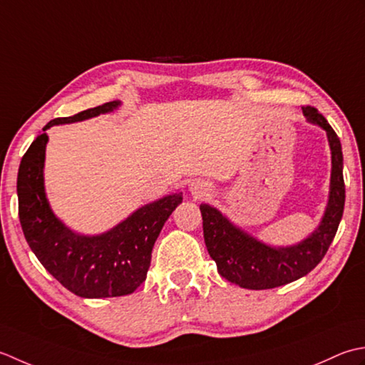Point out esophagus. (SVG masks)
Listing matches in <instances>:
<instances>
[{
    "mask_svg": "<svg viewBox=\"0 0 365 365\" xmlns=\"http://www.w3.org/2000/svg\"><path fill=\"white\" fill-rule=\"evenodd\" d=\"M190 192H192V195L195 197V198L203 197L205 193H206V185L202 184V182H193L190 185Z\"/></svg>",
    "mask_w": 365,
    "mask_h": 365,
    "instance_id": "1",
    "label": "esophagus"
}]
</instances>
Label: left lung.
Here are the masks:
<instances>
[{
    "instance_id": "1",
    "label": "left lung",
    "mask_w": 365,
    "mask_h": 365,
    "mask_svg": "<svg viewBox=\"0 0 365 365\" xmlns=\"http://www.w3.org/2000/svg\"><path fill=\"white\" fill-rule=\"evenodd\" d=\"M304 115L328 133L332 153L329 203L317 232L293 247L274 249L233 227L215 207L202 205L203 236L217 271L228 282L249 289L287 285L309 274L322 262L337 233L345 206L344 155L337 133L315 107L304 106Z\"/></svg>"
}]
</instances>
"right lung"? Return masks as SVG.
Instances as JSON below:
<instances>
[{
	"instance_id": "right-lung-1",
	"label": "right lung",
	"mask_w": 365,
	"mask_h": 365,
	"mask_svg": "<svg viewBox=\"0 0 365 365\" xmlns=\"http://www.w3.org/2000/svg\"><path fill=\"white\" fill-rule=\"evenodd\" d=\"M118 106L120 102L113 101L51 120L28 148L19 168V217L25 240L51 276L80 297H113L135 292L146 279L154 242L163 224L182 202L181 193L163 197L99 236L72 233L51 212L42 175L48 140L46 130L55 124L107 113Z\"/></svg>"
}]
</instances>
